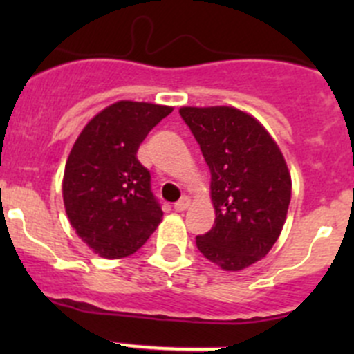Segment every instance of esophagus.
Returning <instances> with one entry per match:
<instances>
[{
    "mask_svg": "<svg viewBox=\"0 0 354 354\" xmlns=\"http://www.w3.org/2000/svg\"><path fill=\"white\" fill-rule=\"evenodd\" d=\"M188 205H190V198L181 197L176 203H174V210H176V212H183V210L188 209Z\"/></svg>",
    "mask_w": 354,
    "mask_h": 354,
    "instance_id": "obj_1",
    "label": "esophagus"
}]
</instances>
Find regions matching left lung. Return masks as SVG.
<instances>
[{"instance_id": "obj_1", "label": "left lung", "mask_w": 354, "mask_h": 354, "mask_svg": "<svg viewBox=\"0 0 354 354\" xmlns=\"http://www.w3.org/2000/svg\"><path fill=\"white\" fill-rule=\"evenodd\" d=\"M210 169L216 221L197 248L224 270L269 253L283 231L291 176L279 147L253 116L227 106L181 108Z\"/></svg>"}]
</instances>
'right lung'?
<instances>
[{
    "label": "right lung",
    "mask_w": 354,
    "mask_h": 354,
    "mask_svg": "<svg viewBox=\"0 0 354 354\" xmlns=\"http://www.w3.org/2000/svg\"><path fill=\"white\" fill-rule=\"evenodd\" d=\"M171 111L151 102H114L85 124L68 156L66 216L82 241L104 259L131 255L159 226L162 209L137 151Z\"/></svg>",
    "instance_id": "add662e5"
}]
</instances>
